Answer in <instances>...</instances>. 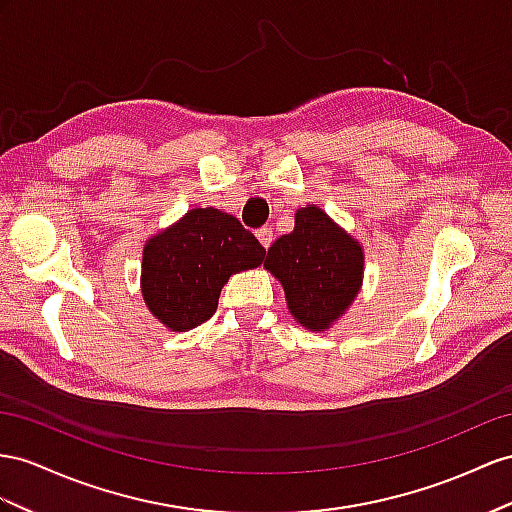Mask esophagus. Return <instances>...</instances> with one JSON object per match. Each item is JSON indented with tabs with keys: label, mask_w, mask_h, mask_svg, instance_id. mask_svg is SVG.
Segmentation results:
<instances>
[{
	"label": "esophagus",
	"mask_w": 512,
	"mask_h": 512,
	"mask_svg": "<svg viewBox=\"0 0 512 512\" xmlns=\"http://www.w3.org/2000/svg\"><path fill=\"white\" fill-rule=\"evenodd\" d=\"M255 235H257V240L261 242V246H264V248H268L270 244H272V229L270 227H261V229H257L255 231Z\"/></svg>",
	"instance_id": "1"
}]
</instances>
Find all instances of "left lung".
Segmentation results:
<instances>
[{"instance_id":"1","label":"left lung","mask_w":512,"mask_h":512,"mask_svg":"<svg viewBox=\"0 0 512 512\" xmlns=\"http://www.w3.org/2000/svg\"><path fill=\"white\" fill-rule=\"evenodd\" d=\"M264 266L281 281L292 316L311 331H324L357 296L363 253L359 242L311 205L298 209L294 231L268 248Z\"/></svg>"}]
</instances>
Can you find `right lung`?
I'll list each match as a JSON object with an SVG mask.
<instances>
[{
	"label": "right lung",
	"mask_w": 512,
	"mask_h": 512,
	"mask_svg": "<svg viewBox=\"0 0 512 512\" xmlns=\"http://www.w3.org/2000/svg\"><path fill=\"white\" fill-rule=\"evenodd\" d=\"M266 248L238 218L214 207L190 209L142 253V296L173 331H190L216 313L231 274L257 268Z\"/></svg>",
	"instance_id": "add662e5"
}]
</instances>
